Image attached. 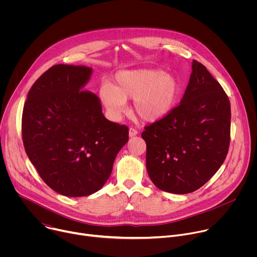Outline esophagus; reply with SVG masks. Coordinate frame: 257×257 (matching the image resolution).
Masks as SVG:
<instances>
[{"label":"esophagus","mask_w":257,"mask_h":257,"mask_svg":"<svg viewBox=\"0 0 257 257\" xmlns=\"http://www.w3.org/2000/svg\"><path fill=\"white\" fill-rule=\"evenodd\" d=\"M137 134H138V131H137L136 129H134V128H132V127L129 129V136H130V137L136 136Z\"/></svg>","instance_id":"esophagus-1"}]
</instances>
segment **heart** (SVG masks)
Wrapping results in <instances>:
<instances>
[{
    "label": "heart",
    "instance_id": "obj_1",
    "mask_svg": "<svg viewBox=\"0 0 257 257\" xmlns=\"http://www.w3.org/2000/svg\"><path fill=\"white\" fill-rule=\"evenodd\" d=\"M177 78L158 69H143L120 72L114 84L103 83L100 98L114 117L125 109V100L134 99V111L143 121L153 122L167 115L179 95Z\"/></svg>",
    "mask_w": 257,
    "mask_h": 257
}]
</instances>
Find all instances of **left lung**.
Instances as JSON below:
<instances>
[{
	"label": "left lung",
	"instance_id": "8db88e82",
	"mask_svg": "<svg viewBox=\"0 0 257 257\" xmlns=\"http://www.w3.org/2000/svg\"><path fill=\"white\" fill-rule=\"evenodd\" d=\"M230 134L228 95L205 66L193 60L180 104L141 133L151 180L174 194L199 189L226 160Z\"/></svg>",
	"mask_w": 257,
	"mask_h": 257
}]
</instances>
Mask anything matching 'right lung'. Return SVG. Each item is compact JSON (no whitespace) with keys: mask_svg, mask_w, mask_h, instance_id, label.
I'll return each mask as SVG.
<instances>
[{"mask_svg":"<svg viewBox=\"0 0 257 257\" xmlns=\"http://www.w3.org/2000/svg\"><path fill=\"white\" fill-rule=\"evenodd\" d=\"M92 69L59 64L31 86L22 113L25 152L46 184L80 197L99 190L129 139L126 125L104 118L99 98L81 90Z\"/></svg>","mask_w":257,"mask_h":257,"instance_id":"obj_1","label":"right lung"}]
</instances>
